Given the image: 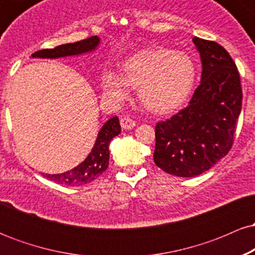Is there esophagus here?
<instances>
[{"label":"esophagus","instance_id":"34e87169","mask_svg":"<svg viewBox=\"0 0 255 255\" xmlns=\"http://www.w3.org/2000/svg\"><path fill=\"white\" fill-rule=\"evenodd\" d=\"M120 124H121V127L124 129H131L135 126V121L129 116H122L121 120H120Z\"/></svg>","mask_w":255,"mask_h":255}]
</instances>
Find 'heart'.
<instances>
[{
	"label": "heart",
	"instance_id": "obj_1",
	"mask_svg": "<svg viewBox=\"0 0 255 255\" xmlns=\"http://www.w3.org/2000/svg\"><path fill=\"white\" fill-rule=\"evenodd\" d=\"M195 64L183 51L150 48L139 51L124 64L121 75L108 72L105 92L115 99L127 96V86L137 89L146 109L165 114L177 109L191 95L195 83Z\"/></svg>",
	"mask_w": 255,
	"mask_h": 255
}]
</instances>
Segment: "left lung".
I'll use <instances>...</instances> for the list:
<instances>
[{
	"mask_svg": "<svg viewBox=\"0 0 255 255\" xmlns=\"http://www.w3.org/2000/svg\"><path fill=\"white\" fill-rule=\"evenodd\" d=\"M203 73L189 104L156 125L153 160L168 174L193 177L209 170L231 150L242 105L235 62L222 45L194 37Z\"/></svg>",
	"mask_w": 255,
	"mask_h": 255,
	"instance_id": "left-lung-1",
	"label": "left lung"
}]
</instances>
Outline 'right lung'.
Wrapping results in <instances>:
<instances>
[{
  "label": "right lung",
  "instance_id": "add662e5",
  "mask_svg": "<svg viewBox=\"0 0 255 255\" xmlns=\"http://www.w3.org/2000/svg\"><path fill=\"white\" fill-rule=\"evenodd\" d=\"M98 44L99 38L97 36H92L75 43H67L58 45L56 48L38 50L32 54V57L57 58L79 55L93 50ZM120 131H121V126H120L119 119L118 116H114L99 130L92 151L81 164H79L77 168L72 169V170L63 172V174H45L44 176L56 183L71 187L83 186V184L92 182L107 170L108 165H109V144L111 139L120 134Z\"/></svg>",
  "mask_w": 255,
  "mask_h": 255
}]
</instances>
